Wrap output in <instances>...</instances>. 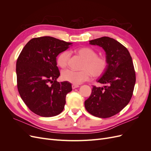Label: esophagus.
Masks as SVG:
<instances>
[{
	"mask_svg": "<svg viewBox=\"0 0 151 151\" xmlns=\"http://www.w3.org/2000/svg\"><path fill=\"white\" fill-rule=\"evenodd\" d=\"M79 85H76V84H72V89H76V88H79Z\"/></svg>",
	"mask_w": 151,
	"mask_h": 151,
	"instance_id": "34e87169",
	"label": "esophagus"
}]
</instances>
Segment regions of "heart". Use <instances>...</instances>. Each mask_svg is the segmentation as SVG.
Masks as SVG:
<instances>
[{"label": "heart", "mask_w": 151, "mask_h": 151, "mask_svg": "<svg viewBox=\"0 0 151 151\" xmlns=\"http://www.w3.org/2000/svg\"><path fill=\"white\" fill-rule=\"evenodd\" d=\"M75 52L84 59L82 67L83 70L77 71L67 69L62 72V80L73 84H80L90 79L91 76L97 78L103 76L109 67V60L106 57L98 56L97 52L89 47H81L76 49ZM70 58V53L65 50L58 55L57 64L62 68L67 67Z\"/></svg>", "instance_id": "b5f03b06"}]
</instances>
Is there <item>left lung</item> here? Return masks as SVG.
Here are the masks:
<instances>
[{
  "label": "left lung",
  "instance_id": "left-lung-1",
  "mask_svg": "<svg viewBox=\"0 0 151 151\" xmlns=\"http://www.w3.org/2000/svg\"><path fill=\"white\" fill-rule=\"evenodd\" d=\"M89 43L104 50L109 67L98 81L104 86H93L85 108L93 116L109 118L121 111L130 101L136 81L134 63L127 48L111 38L103 36Z\"/></svg>",
  "mask_w": 151,
  "mask_h": 151
}]
</instances>
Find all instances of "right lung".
<instances>
[{
	"mask_svg": "<svg viewBox=\"0 0 151 151\" xmlns=\"http://www.w3.org/2000/svg\"><path fill=\"white\" fill-rule=\"evenodd\" d=\"M71 44L51 36L34 38L17 58V89L22 101L36 115L51 117L64 108L72 85L67 81H57L60 74L56 57Z\"/></svg>",
	"mask_w": 151,
	"mask_h": 151,
	"instance_id": "right-lung-1",
	"label": "right lung"
}]
</instances>
